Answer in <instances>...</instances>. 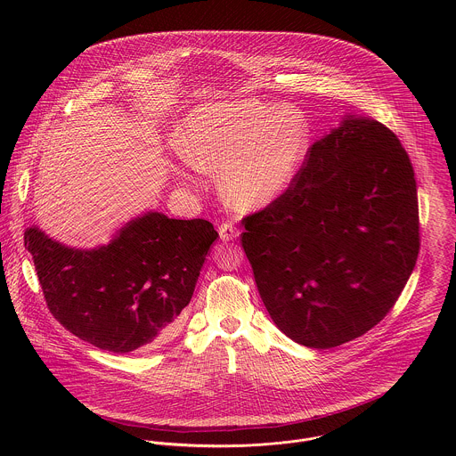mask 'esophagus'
Here are the masks:
<instances>
[{
    "instance_id": "esophagus-1",
    "label": "esophagus",
    "mask_w": 456,
    "mask_h": 456,
    "mask_svg": "<svg viewBox=\"0 0 456 456\" xmlns=\"http://www.w3.org/2000/svg\"><path fill=\"white\" fill-rule=\"evenodd\" d=\"M239 235H240V232H239L237 226L232 224V223H223V224L219 226V237H221V240H224V242L235 240Z\"/></svg>"
}]
</instances>
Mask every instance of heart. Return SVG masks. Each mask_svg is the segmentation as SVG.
Segmentation results:
<instances>
[{
  "instance_id": "heart-1",
  "label": "heart",
  "mask_w": 456,
  "mask_h": 456,
  "mask_svg": "<svg viewBox=\"0 0 456 456\" xmlns=\"http://www.w3.org/2000/svg\"><path fill=\"white\" fill-rule=\"evenodd\" d=\"M175 149L193 168L221 167L223 198L239 210H255L277 200L297 177L309 149V125L284 103L221 102L196 109L181 123Z\"/></svg>"
}]
</instances>
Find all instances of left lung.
<instances>
[{"instance_id":"1","label":"left lung","mask_w":456,"mask_h":456,"mask_svg":"<svg viewBox=\"0 0 456 456\" xmlns=\"http://www.w3.org/2000/svg\"><path fill=\"white\" fill-rule=\"evenodd\" d=\"M261 300L295 342L328 349L378 325L419 253L412 163L385 125L347 116L289 188L242 219Z\"/></svg>"}]
</instances>
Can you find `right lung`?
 I'll list each match as a JSON object with an SVG mask.
<instances>
[{"mask_svg":"<svg viewBox=\"0 0 456 456\" xmlns=\"http://www.w3.org/2000/svg\"><path fill=\"white\" fill-rule=\"evenodd\" d=\"M216 239L205 219L147 212L98 249L66 248L37 226L26 230L24 246L51 314L100 349L130 353L174 331Z\"/></svg>","mask_w":456,"mask_h":456,"instance_id":"1","label":"right lung"}]
</instances>
